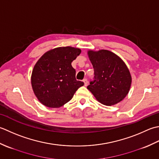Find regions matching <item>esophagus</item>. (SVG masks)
<instances>
[{
	"mask_svg": "<svg viewBox=\"0 0 159 159\" xmlns=\"http://www.w3.org/2000/svg\"><path fill=\"white\" fill-rule=\"evenodd\" d=\"M83 82L84 83V86H88V80H87V79H84Z\"/></svg>",
	"mask_w": 159,
	"mask_h": 159,
	"instance_id": "esophagus-1",
	"label": "esophagus"
}]
</instances>
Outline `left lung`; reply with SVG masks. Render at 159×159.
Segmentation results:
<instances>
[{"instance_id":"8db88e82","label":"left lung","mask_w":159,"mask_h":159,"mask_svg":"<svg viewBox=\"0 0 159 159\" xmlns=\"http://www.w3.org/2000/svg\"><path fill=\"white\" fill-rule=\"evenodd\" d=\"M88 56L94 69V81L87 86L99 102L113 106L129 93L132 77L128 68L117 55L108 50H89Z\"/></svg>"}]
</instances>
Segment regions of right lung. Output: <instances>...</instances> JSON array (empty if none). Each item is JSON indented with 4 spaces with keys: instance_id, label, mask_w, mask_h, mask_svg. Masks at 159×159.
Listing matches in <instances>:
<instances>
[{
    "instance_id": "1",
    "label": "right lung",
    "mask_w": 159,
    "mask_h": 159,
    "mask_svg": "<svg viewBox=\"0 0 159 159\" xmlns=\"http://www.w3.org/2000/svg\"><path fill=\"white\" fill-rule=\"evenodd\" d=\"M81 53L72 47H57L43 54L35 64L31 81L35 95L48 108H60L69 102L84 82L75 78L71 62Z\"/></svg>"
}]
</instances>
